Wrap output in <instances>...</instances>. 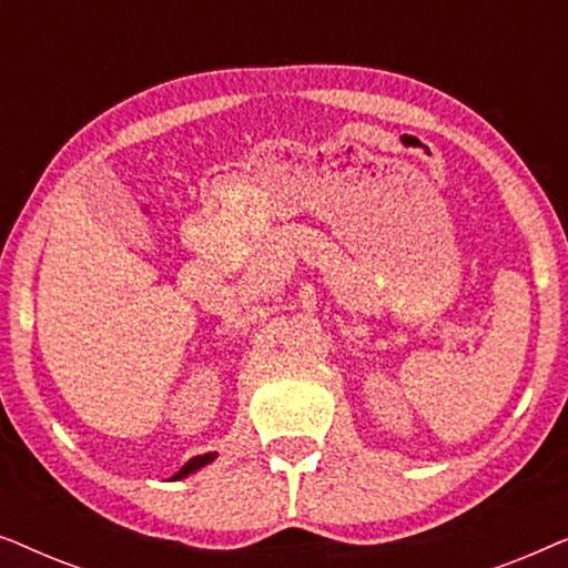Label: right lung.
<instances>
[{"label":"right lung","instance_id":"add662e5","mask_svg":"<svg viewBox=\"0 0 568 568\" xmlns=\"http://www.w3.org/2000/svg\"><path fill=\"white\" fill-rule=\"evenodd\" d=\"M216 460V453H204V455H196V457H191V460L189 463H185L183 465V468L181 470H178L175 473V476L173 478H170V480H181V478H189L191 476V473H196V470H201V468H204V465H209V463H214Z\"/></svg>","mask_w":568,"mask_h":568}]
</instances>
